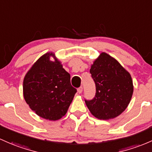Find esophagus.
I'll return each mask as SVG.
<instances>
[{
    "label": "esophagus",
    "mask_w": 152,
    "mask_h": 152,
    "mask_svg": "<svg viewBox=\"0 0 152 152\" xmlns=\"http://www.w3.org/2000/svg\"><path fill=\"white\" fill-rule=\"evenodd\" d=\"M77 91H78V93H79V94H81V93H82V91H83V87H82V86H80L79 88H78Z\"/></svg>",
    "instance_id": "34e87169"
}]
</instances>
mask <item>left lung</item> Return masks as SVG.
Instances as JSON below:
<instances>
[{"mask_svg": "<svg viewBox=\"0 0 152 152\" xmlns=\"http://www.w3.org/2000/svg\"><path fill=\"white\" fill-rule=\"evenodd\" d=\"M96 86L92 99H85L91 114L100 120L114 118L126 109L133 95L130 73L115 58L101 53L90 69Z\"/></svg>", "mask_w": 152, "mask_h": 152, "instance_id": "obj_1", "label": "left lung"}]
</instances>
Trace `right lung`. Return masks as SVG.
Returning <instances> with one entry per match:
<instances>
[{
    "instance_id": "right-lung-1",
    "label": "right lung",
    "mask_w": 152,
    "mask_h": 152,
    "mask_svg": "<svg viewBox=\"0 0 152 152\" xmlns=\"http://www.w3.org/2000/svg\"><path fill=\"white\" fill-rule=\"evenodd\" d=\"M46 53L37 60L25 76L23 91L26 102L37 115L50 121L64 116L77 90L71 84V76L55 58Z\"/></svg>"
}]
</instances>
